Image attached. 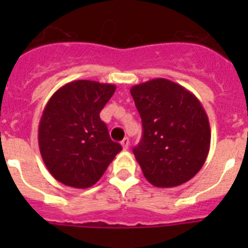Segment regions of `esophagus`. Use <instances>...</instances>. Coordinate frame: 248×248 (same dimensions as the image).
Segmentation results:
<instances>
[{"label": "esophagus", "mask_w": 248, "mask_h": 248, "mask_svg": "<svg viewBox=\"0 0 248 248\" xmlns=\"http://www.w3.org/2000/svg\"><path fill=\"white\" fill-rule=\"evenodd\" d=\"M122 146H123V149H124V150H126V149L129 148V145H130V141H129V139L128 138H124V139L122 140Z\"/></svg>", "instance_id": "obj_1"}]
</instances>
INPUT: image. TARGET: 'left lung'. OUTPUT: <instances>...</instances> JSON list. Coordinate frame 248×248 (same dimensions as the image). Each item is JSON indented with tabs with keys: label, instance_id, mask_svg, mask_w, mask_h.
Segmentation results:
<instances>
[{
	"label": "left lung",
	"instance_id": "8db88e82",
	"mask_svg": "<svg viewBox=\"0 0 248 248\" xmlns=\"http://www.w3.org/2000/svg\"><path fill=\"white\" fill-rule=\"evenodd\" d=\"M143 123L133 153L144 176L156 187H174L200 171L210 150L211 130L200 100L165 78L130 88Z\"/></svg>",
	"mask_w": 248,
	"mask_h": 248
}]
</instances>
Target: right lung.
I'll return each mask as SVG.
<instances>
[{
    "label": "right lung",
    "mask_w": 248,
    "mask_h": 248,
    "mask_svg": "<svg viewBox=\"0 0 248 248\" xmlns=\"http://www.w3.org/2000/svg\"><path fill=\"white\" fill-rule=\"evenodd\" d=\"M115 89L114 84L73 80L46 104L38 126L39 151L59 183L77 189L91 187L122 150L99 117Z\"/></svg>",
    "instance_id": "1"
}]
</instances>
